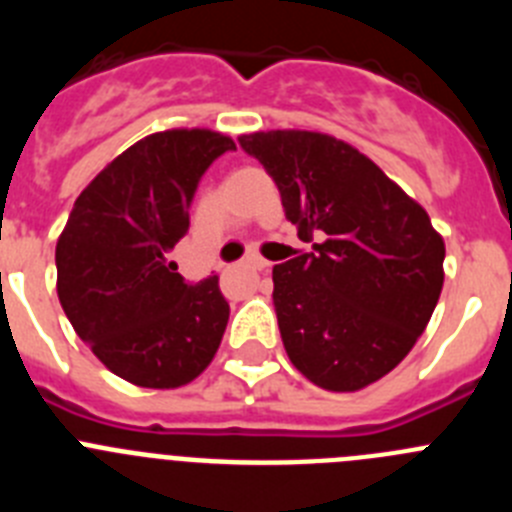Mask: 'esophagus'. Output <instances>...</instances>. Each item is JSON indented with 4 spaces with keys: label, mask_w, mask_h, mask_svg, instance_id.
Returning a JSON list of instances; mask_svg holds the SVG:
<instances>
[{
    "label": "esophagus",
    "mask_w": 512,
    "mask_h": 512,
    "mask_svg": "<svg viewBox=\"0 0 512 512\" xmlns=\"http://www.w3.org/2000/svg\"><path fill=\"white\" fill-rule=\"evenodd\" d=\"M246 264L251 266V269H256V271H264V269H269V261L266 259H261V256H248L246 259Z\"/></svg>",
    "instance_id": "esophagus-1"
}]
</instances>
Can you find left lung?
<instances>
[{"mask_svg": "<svg viewBox=\"0 0 512 512\" xmlns=\"http://www.w3.org/2000/svg\"><path fill=\"white\" fill-rule=\"evenodd\" d=\"M238 143L269 171L287 220L310 246L271 271L289 361L323 390H364L410 354L436 310L441 233L346 140L266 130Z\"/></svg>", "mask_w": 512, "mask_h": 512, "instance_id": "obj_1", "label": "left lung"}]
</instances>
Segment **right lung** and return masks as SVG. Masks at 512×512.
I'll list each match as a JSON object with an SVG mask.
<instances>
[{"label":"right lung","instance_id":"add662e5","mask_svg":"<svg viewBox=\"0 0 512 512\" xmlns=\"http://www.w3.org/2000/svg\"><path fill=\"white\" fill-rule=\"evenodd\" d=\"M233 138L207 128L146 135L76 197L56 243V289L76 336L112 374L174 390L215 359L230 305L217 277L187 284L169 259L202 174Z\"/></svg>","mask_w":512,"mask_h":512}]
</instances>
